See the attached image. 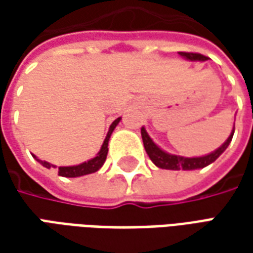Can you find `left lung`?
I'll use <instances>...</instances> for the list:
<instances>
[{"label":"left lung","instance_id":"8db88e82","mask_svg":"<svg viewBox=\"0 0 253 253\" xmlns=\"http://www.w3.org/2000/svg\"><path fill=\"white\" fill-rule=\"evenodd\" d=\"M179 55L183 57L187 61H201V62H205L207 61V57L202 55V54H194V52H179ZM234 134V126L233 130L230 132V135L228 137V139L219 146L218 149H215L214 152L209 154H205V156H199V157H183V156H176V154H170L168 152H165L164 149H161L157 145L154 143V141L152 138L149 137L146 128L142 127L141 128V135H142L143 146H145V150L148 153L149 159L153 161V164L156 167H159L161 169H170V170H195L201 169V168H205L207 165H210L211 163H214L215 160L221 156V154L226 150V148L229 146V143L232 141Z\"/></svg>","mask_w":253,"mask_h":253}]
</instances>
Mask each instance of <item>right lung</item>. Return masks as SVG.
<instances>
[{
  "label": "right lung",
  "instance_id": "obj_1",
  "mask_svg": "<svg viewBox=\"0 0 253 253\" xmlns=\"http://www.w3.org/2000/svg\"><path fill=\"white\" fill-rule=\"evenodd\" d=\"M122 118H118L115 121L111 123L110 128H108V132H107V135H105V139L103 145H101V148H100L99 153L94 156L93 159L88 160V161H85V163H81V164L78 165H70V167H59L58 168V175L63 176V177H80V176L84 175H89V173H94V172H97V170L104 165L105 159H107V153H108V142H110V138L112 131L115 130V127L118 126V123L121 122ZM34 156V159L38 161V163H41L44 168L47 169H50V168H57L55 165L50 164V163H47V161H43V160H39L36 157L35 154H32Z\"/></svg>",
  "mask_w": 253,
  "mask_h": 253
}]
</instances>
